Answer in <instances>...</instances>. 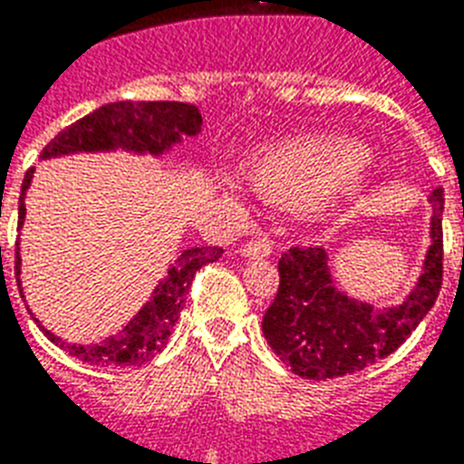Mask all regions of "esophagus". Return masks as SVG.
<instances>
[{
  "label": "esophagus",
  "mask_w": 464,
  "mask_h": 464,
  "mask_svg": "<svg viewBox=\"0 0 464 464\" xmlns=\"http://www.w3.org/2000/svg\"><path fill=\"white\" fill-rule=\"evenodd\" d=\"M240 255H243V257H250V260L269 257V255H272V243H269V240H250V243H246V246L240 247Z\"/></svg>",
  "instance_id": "obj_1"
}]
</instances>
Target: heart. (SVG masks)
I'll return each instance as SVG.
<instances>
[{
    "label": "heart",
    "instance_id": "heart-1",
    "mask_svg": "<svg viewBox=\"0 0 464 464\" xmlns=\"http://www.w3.org/2000/svg\"><path fill=\"white\" fill-rule=\"evenodd\" d=\"M368 156V149L352 140L291 141L257 159L253 180L265 195L308 202L332 189L352 192L359 188Z\"/></svg>",
    "mask_w": 464,
    "mask_h": 464
}]
</instances>
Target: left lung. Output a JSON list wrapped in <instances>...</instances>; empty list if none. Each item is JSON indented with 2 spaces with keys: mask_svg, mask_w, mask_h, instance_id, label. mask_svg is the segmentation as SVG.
Masks as SVG:
<instances>
[{
  "mask_svg": "<svg viewBox=\"0 0 464 464\" xmlns=\"http://www.w3.org/2000/svg\"><path fill=\"white\" fill-rule=\"evenodd\" d=\"M431 224L421 275L402 304L375 308L346 296L332 276L324 247H291L279 260V291L262 317L275 353L301 378L356 373L404 344L439 298L443 282V188L429 197Z\"/></svg>",
  "mask_w": 464,
  "mask_h": 464,
  "instance_id": "8db88e82",
  "label": "left lung"
}]
</instances>
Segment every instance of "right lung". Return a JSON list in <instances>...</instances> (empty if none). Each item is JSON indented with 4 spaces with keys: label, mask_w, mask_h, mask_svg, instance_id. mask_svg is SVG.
<instances>
[{
    "label": "right lung",
    "mask_w": 464,
    "mask_h": 464,
    "mask_svg": "<svg viewBox=\"0 0 464 464\" xmlns=\"http://www.w3.org/2000/svg\"><path fill=\"white\" fill-rule=\"evenodd\" d=\"M202 130V115L195 105L175 103V101H149L132 103L120 101L98 108L74 125L62 130L45 149L40 159H57L69 154H101V151H127L137 156H163L166 151L182 144V140L197 137ZM33 168L25 173L18 197V231L25 218V189L31 188ZM2 250V247H0ZM221 247H188L182 250L168 267L166 276L156 284L149 301L140 313L118 332L96 344H69L64 339L43 327L38 317H33L45 337L60 349L69 352L89 366H141L166 346L168 337L180 317L192 279L197 269L221 257ZM21 247L16 243V282L21 291ZM24 294V291H21ZM24 298V296H21ZM33 315V313H31Z\"/></svg>",
    "instance_id": "obj_1"
}]
</instances>
